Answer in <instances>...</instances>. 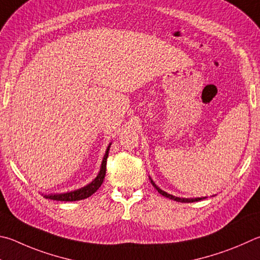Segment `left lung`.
<instances>
[{
	"label": "left lung",
	"mask_w": 260,
	"mask_h": 260,
	"mask_svg": "<svg viewBox=\"0 0 260 260\" xmlns=\"http://www.w3.org/2000/svg\"><path fill=\"white\" fill-rule=\"evenodd\" d=\"M151 183H152V185H153L155 188H157V191L160 193V194H162L164 197L169 198V199L175 200V201H178V202H196V201H199V200L205 199V198H196V199H184V198H177V197H174V196H172V194H168L167 192L162 191L161 188H159V187H158L157 185H155V184L153 183V181H151Z\"/></svg>",
	"instance_id": "1"
}]
</instances>
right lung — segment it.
Returning a JSON list of instances; mask_svg holds the SVG:
<instances>
[{"label":"right lung","mask_w":260,"mask_h":260,"mask_svg":"<svg viewBox=\"0 0 260 260\" xmlns=\"http://www.w3.org/2000/svg\"><path fill=\"white\" fill-rule=\"evenodd\" d=\"M109 149H110V145L108 146L105 158L102 160L100 173H99V175L92 183H89L88 185L79 188V190H76V191L61 193V194H50V196H44V197L46 199L56 200V201H77V200H83V199H86L88 197H91L94 192H96L99 190V187L101 186L103 179H105L106 168H107V158H108V153H109Z\"/></svg>","instance_id":"obj_1"}]
</instances>
